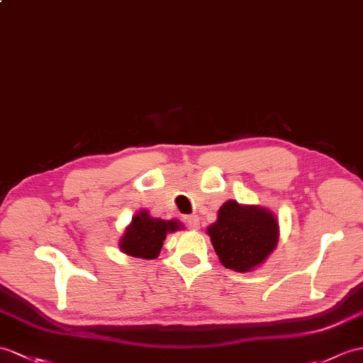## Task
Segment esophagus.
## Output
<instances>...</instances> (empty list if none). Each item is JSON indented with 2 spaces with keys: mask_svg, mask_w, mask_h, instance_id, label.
<instances>
[{
  "mask_svg": "<svg viewBox=\"0 0 363 363\" xmlns=\"http://www.w3.org/2000/svg\"><path fill=\"white\" fill-rule=\"evenodd\" d=\"M184 223L187 224L189 229L191 230H198L199 229V216L198 215H190L184 218Z\"/></svg>",
  "mask_w": 363,
  "mask_h": 363,
  "instance_id": "1",
  "label": "esophagus"
}]
</instances>
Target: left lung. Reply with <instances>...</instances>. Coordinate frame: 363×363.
<instances>
[{"instance_id": "1", "label": "left lung", "mask_w": 363, "mask_h": 363, "mask_svg": "<svg viewBox=\"0 0 363 363\" xmlns=\"http://www.w3.org/2000/svg\"><path fill=\"white\" fill-rule=\"evenodd\" d=\"M207 235L221 264L237 272H252L272 254L280 225L271 210L229 199L218 210Z\"/></svg>"}]
</instances>
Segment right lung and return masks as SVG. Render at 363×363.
Here are the masks:
<instances>
[{
  "label": "right lung",
  "mask_w": 363,
  "mask_h": 363,
  "mask_svg": "<svg viewBox=\"0 0 363 363\" xmlns=\"http://www.w3.org/2000/svg\"><path fill=\"white\" fill-rule=\"evenodd\" d=\"M184 229L179 220H161L151 216L148 210H139L125 227L119 240V249L123 254L143 259H155L161 254L162 244L168 233Z\"/></svg>",
  "instance_id": "add662e5"
}]
</instances>
